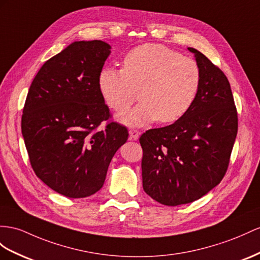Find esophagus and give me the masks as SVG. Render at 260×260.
<instances>
[{"label": "esophagus", "mask_w": 260, "mask_h": 260, "mask_svg": "<svg viewBox=\"0 0 260 260\" xmlns=\"http://www.w3.org/2000/svg\"><path fill=\"white\" fill-rule=\"evenodd\" d=\"M139 136H141V133H139L137 129L129 131V139H133V141H137Z\"/></svg>", "instance_id": "1"}]
</instances>
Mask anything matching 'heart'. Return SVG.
Returning <instances> with one entry per match:
<instances>
[{"mask_svg":"<svg viewBox=\"0 0 260 260\" xmlns=\"http://www.w3.org/2000/svg\"><path fill=\"white\" fill-rule=\"evenodd\" d=\"M201 83V71L196 60L162 45L146 44L125 56L122 69L104 68L99 76V90L105 104L124 112L117 119L128 126L151 122L167 124L181 118L193 104Z\"/></svg>","mask_w":260,"mask_h":260,"instance_id":"b5f03b06","label":"heart"}]
</instances>
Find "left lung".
Wrapping results in <instances>:
<instances>
[{
    "mask_svg": "<svg viewBox=\"0 0 260 260\" xmlns=\"http://www.w3.org/2000/svg\"><path fill=\"white\" fill-rule=\"evenodd\" d=\"M194 54L201 83L193 104L174 124L141 136L144 191L176 206L202 198L221 182L237 135V111L223 71L202 52Z\"/></svg>",
    "mask_w": 260,
    "mask_h": 260,
    "instance_id": "left-lung-1",
    "label": "left lung"
}]
</instances>
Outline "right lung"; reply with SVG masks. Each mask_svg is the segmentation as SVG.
Here are the masks:
<instances>
[{
  "instance_id": "obj_1",
  "label": "right lung",
  "mask_w": 260,
  "mask_h": 260,
  "mask_svg": "<svg viewBox=\"0 0 260 260\" xmlns=\"http://www.w3.org/2000/svg\"><path fill=\"white\" fill-rule=\"evenodd\" d=\"M111 54L102 41L73 42L50 58L32 80L22 116V134L32 170L67 198L94 194L103 187L113 156L127 128L109 123L99 76Z\"/></svg>"
}]
</instances>
